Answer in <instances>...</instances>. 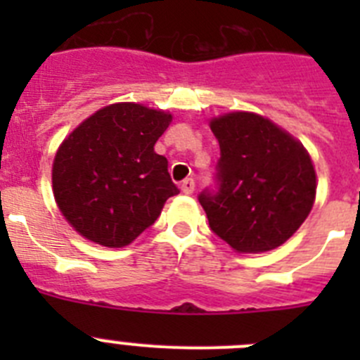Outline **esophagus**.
<instances>
[{"instance_id": "obj_1", "label": "esophagus", "mask_w": 360, "mask_h": 360, "mask_svg": "<svg viewBox=\"0 0 360 360\" xmlns=\"http://www.w3.org/2000/svg\"><path fill=\"white\" fill-rule=\"evenodd\" d=\"M180 189H182L184 195H193V191H195V180H193V178H186L182 182V186H180Z\"/></svg>"}]
</instances>
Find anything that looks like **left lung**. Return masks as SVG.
<instances>
[{"instance_id": "8db88e82", "label": "left lung", "mask_w": 360, "mask_h": 360, "mask_svg": "<svg viewBox=\"0 0 360 360\" xmlns=\"http://www.w3.org/2000/svg\"><path fill=\"white\" fill-rule=\"evenodd\" d=\"M209 126L221 151L218 193L198 198L209 225L240 254L278 249L316 202L310 153L287 129L252 111H229Z\"/></svg>"}]
</instances>
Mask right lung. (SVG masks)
I'll return each mask as SVG.
<instances>
[{
  "mask_svg": "<svg viewBox=\"0 0 360 360\" xmlns=\"http://www.w3.org/2000/svg\"><path fill=\"white\" fill-rule=\"evenodd\" d=\"M173 115L136 103H115L82 120L52 164L57 207L82 238L120 249L155 224L178 195L167 158L155 144Z\"/></svg>",
  "mask_w": 360,
  "mask_h": 360,
  "instance_id": "add662e5",
  "label": "right lung"
}]
</instances>
